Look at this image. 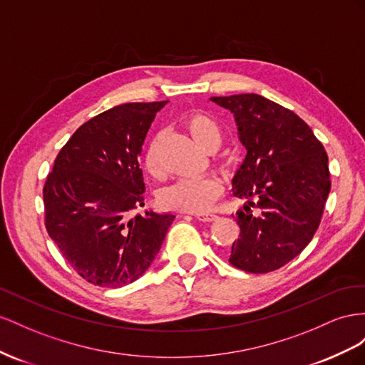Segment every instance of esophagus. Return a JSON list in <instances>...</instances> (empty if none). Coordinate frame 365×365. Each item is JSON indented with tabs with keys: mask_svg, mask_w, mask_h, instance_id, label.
I'll return each mask as SVG.
<instances>
[{
	"mask_svg": "<svg viewBox=\"0 0 365 365\" xmlns=\"http://www.w3.org/2000/svg\"><path fill=\"white\" fill-rule=\"evenodd\" d=\"M195 218H199L200 222H214V220H217V215L211 214V212H199V214H195Z\"/></svg>",
	"mask_w": 365,
	"mask_h": 365,
	"instance_id": "esophagus-1",
	"label": "esophagus"
}]
</instances>
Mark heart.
I'll return each mask as SVG.
<instances>
[{
    "mask_svg": "<svg viewBox=\"0 0 365 365\" xmlns=\"http://www.w3.org/2000/svg\"><path fill=\"white\" fill-rule=\"evenodd\" d=\"M183 127L192 140L206 153H215L222 147L225 131L222 125L205 113H192L183 120ZM227 159H222L226 163ZM143 166L153 177L162 174L159 139L150 142L143 155ZM223 185L217 177H202L195 180H177L159 192V203L163 210L183 212H203L222 195Z\"/></svg>",
    "mask_w": 365,
    "mask_h": 365,
    "instance_id": "obj_1",
    "label": "heart"
}]
</instances>
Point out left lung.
<instances>
[{"label":"left lung","mask_w":365,"mask_h":365,"mask_svg":"<svg viewBox=\"0 0 365 365\" xmlns=\"http://www.w3.org/2000/svg\"><path fill=\"white\" fill-rule=\"evenodd\" d=\"M235 116L247 154L235 174L240 238L229 263L267 274L294 259L314 238L330 191L329 159L309 125L294 111L255 93L211 98ZM257 212L252 214V207Z\"/></svg>","instance_id":"8db88e82"}]
</instances>
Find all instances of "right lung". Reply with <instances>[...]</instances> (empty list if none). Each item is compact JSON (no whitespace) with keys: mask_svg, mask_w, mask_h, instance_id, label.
Wrapping results in <instances>:
<instances>
[{"mask_svg":"<svg viewBox=\"0 0 365 365\" xmlns=\"http://www.w3.org/2000/svg\"><path fill=\"white\" fill-rule=\"evenodd\" d=\"M162 102H128L73 133L48 173L44 223L67 263L88 283L120 287L143 275L173 214L134 215L143 206L139 154Z\"/></svg>","mask_w":365,"mask_h":365,"instance_id":"add662e5","label":"right lung"}]
</instances>
